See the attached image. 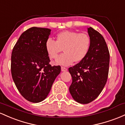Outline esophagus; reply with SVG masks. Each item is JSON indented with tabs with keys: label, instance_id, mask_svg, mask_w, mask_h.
Instances as JSON below:
<instances>
[{
	"label": "esophagus",
	"instance_id": "34e87169",
	"mask_svg": "<svg viewBox=\"0 0 125 125\" xmlns=\"http://www.w3.org/2000/svg\"><path fill=\"white\" fill-rule=\"evenodd\" d=\"M67 70V68H65V67H61V71H66Z\"/></svg>",
	"mask_w": 125,
	"mask_h": 125
}]
</instances>
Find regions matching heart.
<instances>
[{"label":"heart","mask_w":125,"mask_h":125,"mask_svg":"<svg viewBox=\"0 0 125 125\" xmlns=\"http://www.w3.org/2000/svg\"><path fill=\"white\" fill-rule=\"evenodd\" d=\"M90 46L91 39L89 35L71 31L59 33L56 41L49 38L45 44L48 55L52 59L57 58L63 49L64 53L56 60V64L62 65L83 61L87 55Z\"/></svg>","instance_id":"obj_1"}]
</instances>
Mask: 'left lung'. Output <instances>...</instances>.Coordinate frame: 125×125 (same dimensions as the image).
I'll use <instances>...</instances> for the list:
<instances>
[{"label": "left lung", "instance_id": "obj_1", "mask_svg": "<svg viewBox=\"0 0 125 125\" xmlns=\"http://www.w3.org/2000/svg\"><path fill=\"white\" fill-rule=\"evenodd\" d=\"M87 29L91 39L89 53L83 61L68 68L73 80L70 93L74 100L81 104L92 102L103 90L110 62L109 49L103 36L92 27Z\"/></svg>", "mask_w": 125, "mask_h": 125}]
</instances>
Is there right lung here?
Wrapping results in <instances>:
<instances>
[{
	"mask_svg": "<svg viewBox=\"0 0 125 125\" xmlns=\"http://www.w3.org/2000/svg\"><path fill=\"white\" fill-rule=\"evenodd\" d=\"M51 29L32 27L21 34L12 50L11 73L26 100L39 103L47 97L61 67L51 66L45 44Z\"/></svg>",
	"mask_w": 125,
	"mask_h": 125,
	"instance_id": "1",
	"label": "right lung"
}]
</instances>
